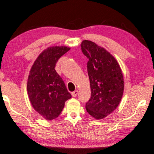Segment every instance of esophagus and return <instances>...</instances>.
<instances>
[{
	"label": "esophagus",
	"instance_id": "1",
	"mask_svg": "<svg viewBox=\"0 0 154 154\" xmlns=\"http://www.w3.org/2000/svg\"><path fill=\"white\" fill-rule=\"evenodd\" d=\"M78 94H79V91L75 90V91H73V92L72 93V95L73 97H76Z\"/></svg>",
	"mask_w": 154,
	"mask_h": 154
}]
</instances>
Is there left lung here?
Returning <instances> with one entry per match:
<instances>
[{"label": "left lung", "mask_w": 154, "mask_h": 154, "mask_svg": "<svg viewBox=\"0 0 154 154\" xmlns=\"http://www.w3.org/2000/svg\"><path fill=\"white\" fill-rule=\"evenodd\" d=\"M82 53L89 59L87 72L91 95L87 111L97 119L110 114L122 100L124 82L119 64L109 52L89 40L81 44Z\"/></svg>", "instance_id": "obj_1"}]
</instances>
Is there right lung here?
<instances>
[{
	"label": "right lung",
	"instance_id": "add662e5",
	"mask_svg": "<svg viewBox=\"0 0 154 154\" xmlns=\"http://www.w3.org/2000/svg\"><path fill=\"white\" fill-rule=\"evenodd\" d=\"M69 49L65 46L48 48L39 54L30 71L27 82L30 101L34 109L48 120L56 119L65 102L72 97L55 70L58 60Z\"/></svg>",
	"mask_w": 154,
	"mask_h": 154
}]
</instances>
